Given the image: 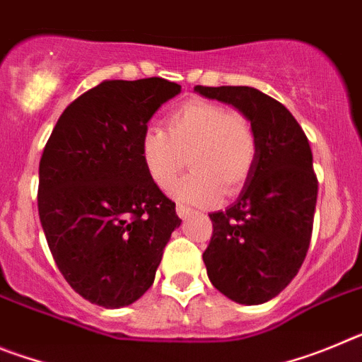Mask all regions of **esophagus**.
Segmentation results:
<instances>
[{"mask_svg": "<svg viewBox=\"0 0 362 362\" xmlns=\"http://www.w3.org/2000/svg\"><path fill=\"white\" fill-rule=\"evenodd\" d=\"M175 212H177L179 217H187L192 214V209L187 206V204H177V206H175Z\"/></svg>", "mask_w": 362, "mask_h": 362, "instance_id": "34e87169", "label": "esophagus"}]
</instances>
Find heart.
I'll return each mask as SVG.
<instances>
[{
    "label": "heart",
    "mask_w": 362,
    "mask_h": 362,
    "mask_svg": "<svg viewBox=\"0 0 362 362\" xmlns=\"http://www.w3.org/2000/svg\"><path fill=\"white\" fill-rule=\"evenodd\" d=\"M257 150L250 117L209 99L185 101L168 114L166 130L150 124L141 136L150 179L168 190L190 163L192 172L172 194L199 206H212L223 194H239L254 172Z\"/></svg>",
    "instance_id": "obj_1"
}]
</instances>
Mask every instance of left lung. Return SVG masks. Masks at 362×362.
Masks as SVG:
<instances>
[{"label": "left lung", "instance_id": "obj_1", "mask_svg": "<svg viewBox=\"0 0 362 362\" xmlns=\"http://www.w3.org/2000/svg\"><path fill=\"white\" fill-rule=\"evenodd\" d=\"M194 90L235 107L257 132L254 172L232 206L210 214L214 232L203 261L221 293L239 305H261L288 286L308 252L317 203L308 137L288 108L257 88Z\"/></svg>", "mask_w": 362, "mask_h": 362}]
</instances>
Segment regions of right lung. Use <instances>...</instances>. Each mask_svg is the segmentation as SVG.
<instances>
[{"label":"right lung","instance_id":"1","mask_svg":"<svg viewBox=\"0 0 362 362\" xmlns=\"http://www.w3.org/2000/svg\"><path fill=\"white\" fill-rule=\"evenodd\" d=\"M179 92L163 78L99 83L65 108L45 145L41 226L66 283L94 305L139 299L181 225L141 159L143 130Z\"/></svg>","mask_w":362,"mask_h":362}]
</instances>
